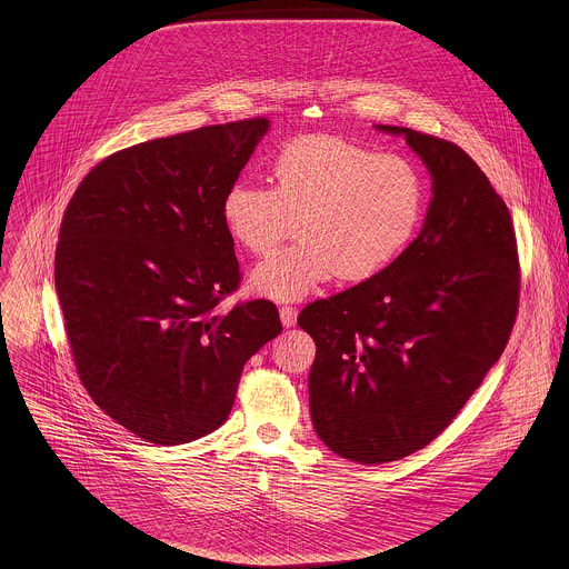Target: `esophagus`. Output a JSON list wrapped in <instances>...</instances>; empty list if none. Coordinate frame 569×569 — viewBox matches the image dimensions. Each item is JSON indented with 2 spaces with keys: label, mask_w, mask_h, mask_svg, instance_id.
Segmentation results:
<instances>
[{
  "label": "esophagus",
  "mask_w": 569,
  "mask_h": 569,
  "mask_svg": "<svg viewBox=\"0 0 569 569\" xmlns=\"http://www.w3.org/2000/svg\"><path fill=\"white\" fill-rule=\"evenodd\" d=\"M280 320L287 328H291L298 322V311L293 307H280Z\"/></svg>",
  "instance_id": "34e87169"
}]
</instances>
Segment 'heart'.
<instances>
[{
    "label": "heart",
    "mask_w": 569,
    "mask_h": 569,
    "mask_svg": "<svg viewBox=\"0 0 569 569\" xmlns=\"http://www.w3.org/2000/svg\"><path fill=\"white\" fill-rule=\"evenodd\" d=\"M271 188L234 183L221 201L228 234L253 256L302 239L251 273V287L273 300H298L332 273L363 282L390 267L416 237L425 214V181L403 156L307 136L271 160Z\"/></svg>",
    "instance_id": "heart-1"
}]
</instances>
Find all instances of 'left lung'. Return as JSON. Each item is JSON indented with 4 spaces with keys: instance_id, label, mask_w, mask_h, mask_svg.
I'll list each match as a JSON object with an SVG mask.
<instances>
[{
    "instance_id": "left-lung-1",
    "label": "left lung",
    "mask_w": 569,
    "mask_h": 569,
    "mask_svg": "<svg viewBox=\"0 0 569 569\" xmlns=\"http://www.w3.org/2000/svg\"><path fill=\"white\" fill-rule=\"evenodd\" d=\"M433 179L420 234L375 278L302 309L316 341L311 418L359 465L401 460L442 433L503 352L519 309L510 212L458 144L406 127Z\"/></svg>"
}]
</instances>
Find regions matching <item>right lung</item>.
I'll list each match as a JSON object with an SVG mask.
<instances>
[{
  "label": "right lung",
  "instance_id": "1",
  "mask_svg": "<svg viewBox=\"0 0 569 569\" xmlns=\"http://www.w3.org/2000/svg\"><path fill=\"white\" fill-rule=\"evenodd\" d=\"M267 129L249 118L122 149L66 208L54 282L79 377L147 442L221 427L244 363L282 330L269 300L219 311L241 284L221 201Z\"/></svg>",
  "mask_w": 569,
  "mask_h": 569
}]
</instances>
